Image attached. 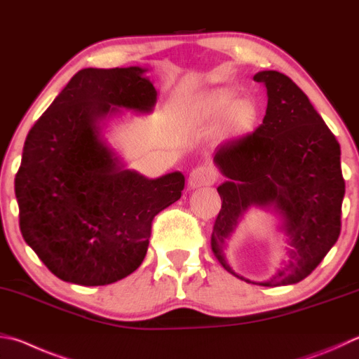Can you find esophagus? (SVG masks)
Here are the masks:
<instances>
[{"label": "esophagus", "mask_w": 359, "mask_h": 359, "mask_svg": "<svg viewBox=\"0 0 359 359\" xmlns=\"http://www.w3.org/2000/svg\"><path fill=\"white\" fill-rule=\"evenodd\" d=\"M215 180H217V171H215L212 166H198L194 168L190 174L188 187L194 190V188L213 185Z\"/></svg>", "instance_id": "34e87169"}]
</instances>
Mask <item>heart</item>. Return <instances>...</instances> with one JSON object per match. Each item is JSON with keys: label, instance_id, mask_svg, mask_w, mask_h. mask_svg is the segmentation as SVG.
Segmentation results:
<instances>
[{"label": "heart", "instance_id": "1", "mask_svg": "<svg viewBox=\"0 0 359 359\" xmlns=\"http://www.w3.org/2000/svg\"><path fill=\"white\" fill-rule=\"evenodd\" d=\"M175 114L185 128L210 127L221 121V135L227 140L251 133L259 119L256 103L251 99H237V93L229 86L188 97L175 107Z\"/></svg>", "mask_w": 359, "mask_h": 359}]
</instances>
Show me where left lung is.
<instances>
[{
	"instance_id": "left-lung-1",
	"label": "left lung",
	"mask_w": 359,
	"mask_h": 359,
	"mask_svg": "<svg viewBox=\"0 0 359 359\" xmlns=\"http://www.w3.org/2000/svg\"><path fill=\"white\" fill-rule=\"evenodd\" d=\"M254 81L266 88L265 117L256 132L226 142L213 163L227 179L217 190L221 210L212 251L224 269L226 240L251 206L271 211L288 242L280 269L257 285L278 287L303 281L322 262L341 233L345 182L341 146L302 89L287 75L262 70Z\"/></svg>"
}]
</instances>
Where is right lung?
<instances>
[{"label":"right lung","instance_id":"add662e5","mask_svg":"<svg viewBox=\"0 0 359 359\" xmlns=\"http://www.w3.org/2000/svg\"><path fill=\"white\" fill-rule=\"evenodd\" d=\"M146 67L83 69L26 136L15 175L20 231L62 281L107 285L138 269L152 219L182 196L180 171L149 179L105 136L107 122L151 114L157 90Z\"/></svg>","mask_w":359,"mask_h":359}]
</instances>
